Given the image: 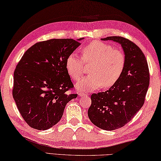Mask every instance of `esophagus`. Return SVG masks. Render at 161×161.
Listing matches in <instances>:
<instances>
[{
    "label": "esophagus",
    "instance_id": "1",
    "mask_svg": "<svg viewBox=\"0 0 161 161\" xmlns=\"http://www.w3.org/2000/svg\"><path fill=\"white\" fill-rule=\"evenodd\" d=\"M78 94L80 96H88V93H85V92H78Z\"/></svg>",
    "mask_w": 161,
    "mask_h": 161
}]
</instances>
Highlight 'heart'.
Listing matches in <instances>:
<instances>
[{
  "instance_id": "1",
  "label": "heart",
  "mask_w": 161,
  "mask_h": 161,
  "mask_svg": "<svg viewBox=\"0 0 161 161\" xmlns=\"http://www.w3.org/2000/svg\"><path fill=\"white\" fill-rule=\"evenodd\" d=\"M82 58L71 53L65 61V67L70 78L78 80L85 70V64L93 63L89 73L76 84L79 92L96 90L103 86L110 88L119 80L125 64V57L120 50L101 41H93L83 48Z\"/></svg>"
}]
</instances>
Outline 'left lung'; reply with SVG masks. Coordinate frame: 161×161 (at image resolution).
Here are the masks:
<instances>
[{
  "label": "left lung",
  "instance_id": "8db88e82",
  "mask_svg": "<svg viewBox=\"0 0 161 161\" xmlns=\"http://www.w3.org/2000/svg\"><path fill=\"white\" fill-rule=\"evenodd\" d=\"M101 40L120 43L125 53V64L114 86L105 92L91 95L88 115L97 127L113 130L130 122L143 105L150 83L149 69L143 51L133 42L121 36Z\"/></svg>",
  "mask_w": 161,
  "mask_h": 161
}]
</instances>
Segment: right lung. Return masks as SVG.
Returning <instances> with one entry per match:
<instances>
[{
	"instance_id": "add662e5",
	"label": "right lung",
	"mask_w": 161,
	"mask_h": 161,
	"mask_svg": "<svg viewBox=\"0 0 161 161\" xmlns=\"http://www.w3.org/2000/svg\"><path fill=\"white\" fill-rule=\"evenodd\" d=\"M80 45L70 38L38 42L18 62L14 71L13 97L30 127L43 130L53 127L61 119L68 103L77 97L68 92L74 86L65 61Z\"/></svg>"
}]
</instances>
